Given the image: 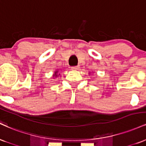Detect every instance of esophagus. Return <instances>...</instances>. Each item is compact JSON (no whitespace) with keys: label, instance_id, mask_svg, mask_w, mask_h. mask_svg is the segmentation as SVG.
<instances>
[{"label":"esophagus","instance_id":"34e87169","mask_svg":"<svg viewBox=\"0 0 146 146\" xmlns=\"http://www.w3.org/2000/svg\"><path fill=\"white\" fill-rule=\"evenodd\" d=\"M79 68V66H72L71 69L72 70H78Z\"/></svg>","mask_w":146,"mask_h":146}]
</instances>
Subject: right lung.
Segmentation results:
<instances>
[{
  "mask_svg": "<svg viewBox=\"0 0 146 146\" xmlns=\"http://www.w3.org/2000/svg\"><path fill=\"white\" fill-rule=\"evenodd\" d=\"M59 75H60V74H59ZM53 77H56V78H57V77H58V71L55 72V74L53 75Z\"/></svg>",
  "mask_w": 146,
  "mask_h": 146,
  "instance_id": "right-lung-1",
  "label": "right lung"
}]
</instances>
